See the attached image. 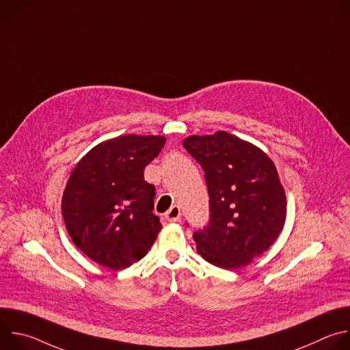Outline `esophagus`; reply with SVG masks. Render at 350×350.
Here are the masks:
<instances>
[{
    "mask_svg": "<svg viewBox=\"0 0 350 350\" xmlns=\"http://www.w3.org/2000/svg\"><path fill=\"white\" fill-rule=\"evenodd\" d=\"M180 216H181V212H180V208L178 206H172L166 213H165V219L170 223H174V221H178L180 220Z\"/></svg>",
    "mask_w": 350,
    "mask_h": 350,
    "instance_id": "obj_1",
    "label": "esophagus"
}]
</instances>
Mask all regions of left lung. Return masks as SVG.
<instances>
[{
  "label": "left lung",
  "mask_w": 350,
  "mask_h": 350,
  "mask_svg": "<svg viewBox=\"0 0 350 350\" xmlns=\"http://www.w3.org/2000/svg\"><path fill=\"white\" fill-rule=\"evenodd\" d=\"M183 145L204 169L209 193V223L192 235L198 254L226 270L249 265L285 223L286 199L273 161L226 131L191 135Z\"/></svg>",
  "instance_id": "8db88e82"
}]
</instances>
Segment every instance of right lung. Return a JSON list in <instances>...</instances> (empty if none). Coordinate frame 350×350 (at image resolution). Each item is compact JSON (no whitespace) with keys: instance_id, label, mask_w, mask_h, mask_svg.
I'll return each instance as SVG.
<instances>
[{"instance_id":"right-lung-1","label":"right lung","mask_w":350,"mask_h":350,"mask_svg":"<svg viewBox=\"0 0 350 350\" xmlns=\"http://www.w3.org/2000/svg\"><path fill=\"white\" fill-rule=\"evenodd\" d=\"M165 142L162 135H122L92 148L73 169L62 215L73 243L95 263L122 270L154 245L162 224L144 169Z\"/></svg>"}]
</instances>
